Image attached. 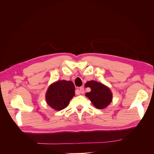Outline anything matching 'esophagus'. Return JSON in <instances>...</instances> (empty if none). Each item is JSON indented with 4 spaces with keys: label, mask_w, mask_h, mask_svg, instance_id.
Listing matches in <instances>:
<instances>
[{
    "label": "esophagus",
    "mask_w": 154,
    "mask_h": 154,
    "mask_svg": "<svg viewBox=\"0 0 154 154\" xmlns=\"http://www.w3.org/2000/svg\"><path fill=\"white\" fill-rule=\"evenodd\" d=\"M80 93H82V94H83V93L85 92L84 88H83V87H80Z\"/></svg>",
    "instance_id": "1"
}]
</instances>
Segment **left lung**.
Wrapping results in <instances>:
<instances>
[{"label":"left lung","instance_id":"8db88e82","mask_svg":"<svg viewBox=\"0 0 154 154\" xmlns=\"http://www.w3.org/2000/svg\"><path fill=\"white\" fill-rule=\"evenodd\" d=\"M85 87H90L91 92H87L85 96L91 100L96 108L103 109L112 101V93L107 86L96 81L87 82Z\"/></svg>","mask_w":154,"mask_h":154}]
</instances>
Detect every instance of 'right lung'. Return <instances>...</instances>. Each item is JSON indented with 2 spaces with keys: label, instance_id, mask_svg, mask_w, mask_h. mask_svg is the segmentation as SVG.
<instances>
[{
  "label": "right lung",
  "instance_id": "add662e5",
  "mask_svg": "<svg viewBox=\"0 0 154 154\" xmlns=\"http://www.w3.org/2000/svg\"><path fill=\"white\" fill-rule=\"evenodd\" d=\"M75 95V87L71 81L59 80L51 84L45 93L46 103L55 110L66 108Z\"/></svg>",
  "mask_w": 154,
  "mask_h": 154
}]
</instances>
